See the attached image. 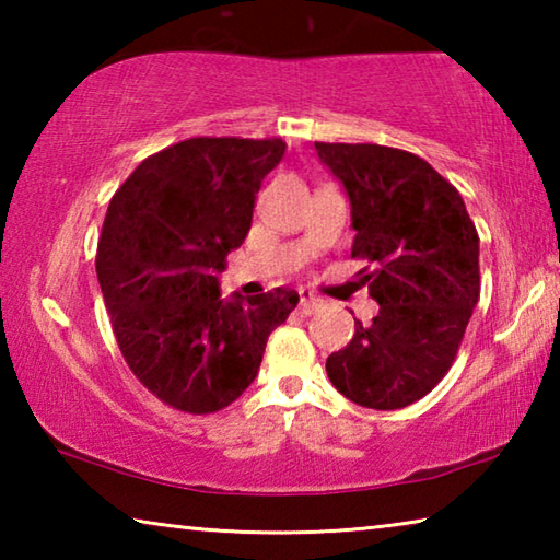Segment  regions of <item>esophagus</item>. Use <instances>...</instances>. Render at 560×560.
Listing matches in <instances>:
<instances>
[{"mask_svg": "<svg viewBox=\"0 0 560 560\" xmlns=\"http://www.w3.org/2000/svg\"><path fill=\"white\" fill-rule=\"evenodd\" d=\"M318 306H320V299H316L314 293H311V291H299V311H301V314H306V316L316 314Z\"/></svg>", "mask_w": 560, "mask_h": 560, "instance_id": "esophagus-1", "label": "esophagus"}]
</instances>
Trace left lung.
Masks as SVG:
<instances>
[{
	"label": "left lung",
	"mask_w": 560,
	"mask_h": 560,
	"mask_svg": "<svg viewBox=\"0 0 560 560\" xmlns=\"http://www.w3.org/2000/svg\"><path fill=\"white\" fill-rule=\"evenodd\" d=\"M350 197L355 277L381 303L355 320L326 373L340 395L371 410H400L428 395L457 358L479 301V234L450 179L428 160L375 143H316Z\"/></svg>",
	"instance_id": "left-lung-1"
}]
</instances>
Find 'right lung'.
I'll return each instance as SVG.
<instances>
[{
    "instance_id": "right-lung-1",
    "label": "right lung",
    "mask_w": 560,
    "mask_h": 560,
    "mask_svg": "<svg viewBox=\"0 0 560 560\" xmlns=\"http://www.w3.org/2000/svg\"><path fill=\"white\" fill-rule=\"evenodd\" d=\"M281 138H187L145 158L110 197L96 273L132 375L160 402L212 415L252 385L299 293L220 299L217 273L252 226Z\"/></svg>"
}]
</instances>
